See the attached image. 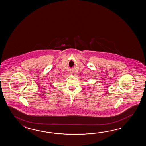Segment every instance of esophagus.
<instances>
[{
  "mask_svg": "<svg viewBox=\"0 0 146 146\" xmlns=\"http://www.w3.org/2000/svg\"><path fill=\"white\" fill-rule=\"evenodd\" d=\"M70 74H72V72H70Z\"/></svg>",
  "mask_w": 146,
  "mask_h": 146,
  "instance_id": "esophagus-1",
  "label": "esophagus"
}]
</instances>
